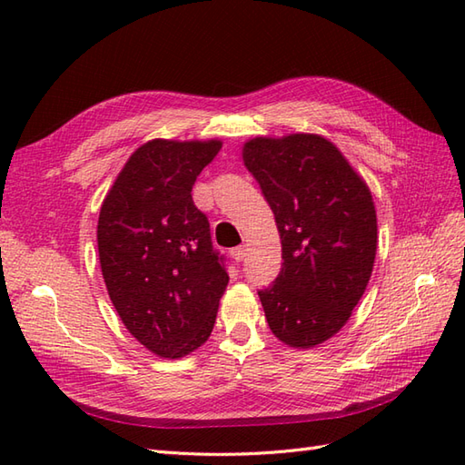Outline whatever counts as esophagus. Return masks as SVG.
<instances>
[{
	"instance_id": "1",
	"label": "esophagus",
	"mask_w": 465,
	"mask_h": 465,
	"mask_svg": "<svg viewBox=\"0 0 465 465\" xmlns=\"http://www.w3.org/2000/svg\"><path fill=\"white\" fill-rule=\"evenodd\" d=\"M232 255H233L235 262H243L245 255H248V248H245V245H240V248H235V250L232 252Z\"/></svg>"
}]
</instances>
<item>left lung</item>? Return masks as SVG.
Returning <instances> with one entry per match:
<instances>
[{
	"mask_svg": "<svg viewBox=\"0 0 465 465\" xmlns=\"http://www.w3.org/2000/svg\"><path fill=\"white\" fill-rule=\"evenodd\" d=\"M243 163L270 203L282 272L260 290L265 320L292 348H313L350 320L373 270L378 222L368 185L313 134L255 137Z\"/></svg>",
	"mask_w": 465,
	"mask_h": 465,
	"instance_id": "left-lung-1",
	"label": "left lung"
}]
</instances>
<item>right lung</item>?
<instances>
[{"mask_svg":"<svg viewBox=\"0 0 465 465\" xmlns=\"http://www.w3.org/2000/svg\"><path fill=\"white\" fill-rule=\"evenodd\" d=\"M222 142L152 140L132 153L105 195L97 252L107 293L134 338L182 358L210 338L230 282L192 187Z\"/></svg>","mask_w":465,"mask_h":465,"instance_id":"right-lung-1","label":"right lung"}]
</instances>
